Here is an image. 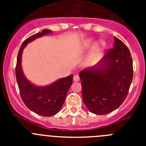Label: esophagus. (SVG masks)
Segmentation results:
<instances>
[{"mask_svg": "<svg viewBox=\"0 0 146 146\" xmlns=\"http://www.w3.org/2000/svg\"><path fill=\"white\" fill-rule=\"evenodd\" d=\"M73 80H74V81H75V82H78V81L80 80V77L78 75H74V77H73Z\"/></svg>", "mask_w": 146, "mask_h": 146, "instance_id": "34e87169", "label": "esophagus"}]
</instances>
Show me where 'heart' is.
I'll return each mask as SVG.
<instances>
[{
    "instance_id": "b5f03b06",
    "label": "heart",
    "mask_w": 146,
    "mask_h": 146,
    "mask_svg": "<svg viewBox=\"0 0 146 146\" xmlns=\"http://www.w3.org/2000/svg\"><path fill=\"white\" fill-rule=\"evenodd\" d=\"M93 42L94 41L91 38L86 40L84 43H83V48H89L91 46V44H92ZM104 47H105V43H104V41H99V42H98L92 48V51H91V55H92V56H94V57L97 56L102 51H103Z\"/></svg>"
}]
</instances>
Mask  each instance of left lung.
Here are the masks:
<instances>
[{"label":"left lung","mask_w":146,"mask_h":146,"mask_svg":"<svg viewBox=\"0 0 146 146\" xmlns=\"http://www.w3.org/2000/svg\"><path fill=\"white\" fill-rule=\"evenodd\" d=\"M79 76L82 100L89 111L96 115L111 113L123 102L133 78L129 50L115 37L113 48L96 66L81 71Z\"/></svg>","instance_id":"left-lung-1"}]
</instances>
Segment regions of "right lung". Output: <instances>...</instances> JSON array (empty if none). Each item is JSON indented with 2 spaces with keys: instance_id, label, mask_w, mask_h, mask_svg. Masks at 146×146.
Instances as JSON below:
<instances>
[{
  "instance_id": "obj_1",
  "label": "right lung",
  "mask_w": 146,
  "mask_h": 146,
  "mask_svg": "<svg viewBox=\"0 0 146 146\" xmlns=\"http://www.w3.org/2000/svg\"><path fill=\"white\" fill-rule=\"evenodd\" d=\"M50 30L44 29L25 40L22 44L17 59L15 69L16 79L20 94L27 108L42 116H52L60 111L65 102L66 96L73 81V75L59 79L47 86H36L31 84L24 75L21 60L23 51L27 44L44 35L51 33Z\"/></svg>"
}]
</instances>
